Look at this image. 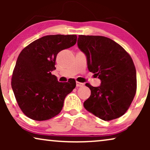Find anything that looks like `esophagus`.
<instances>
[{
	"mask_svg": "<svg viewBox=\"0 0 150 150\" xmlns=\"http://www.w3.org/2000/svg\"><path fill=\"white\" fill-rule=\"evenodd\" d=\"M84 85V83H80V82L76 81V87H83Z\"/></svg>",
	"mask_w": 150,
	"mask_h": 150,
	"instance_id": "esophagus-1",
	"label": "esophagus"
}]
</instances>
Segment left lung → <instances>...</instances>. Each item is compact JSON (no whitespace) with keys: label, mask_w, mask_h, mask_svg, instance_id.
Wrapping results in <instances>:
<instances>
[{"label":"left lung","mask_w":150,"mask_h":150,"mask_svg":"<svg viewBox=\"0 0 150 150\" xmlns=\"http://www.w3.org/2000/svg\"><path fill=\"white\" fill-rule=\"evenodd\" d=\"M78 46L87 57L89 71L101 80L99 87L86 86L91 96L84 107L104 121L120 117L137 91V73L130 55L117 43L103 36L79 35Z\"/></svg>","instance_id":"left-lung-1"}]
</instances>
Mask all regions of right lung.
<instances>
[{
    "label": "right lung",
    "instance_id": "right-lung-1",
    "mask_svg": "<svg viewBox=\"0 0 150 150\" xmlns=\"http://www.w3.org/2000/svg\"><path fill=\"white\" fill-rule=\"evenodd\" d=\"M76 35H50L37 40L20 53L14 67L11 87L18 106L28 117L44 121L62 110L67 94L76 87L74 79L60 83L51 74L60 51L76 43Z\"/></svg>",
    "mask_w": 150,
    "mask_h": 150
}]
</instances>
